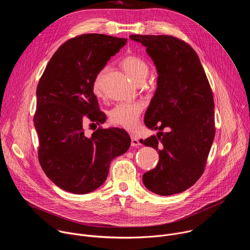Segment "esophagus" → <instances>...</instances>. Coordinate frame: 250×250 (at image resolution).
I'll list each match as a JSON object with an SVG mask.
<instances>
[{"label": "esophagus", "instance_id": "obj_1", "mask_svg": "<svg viewBox=\"0 0 250 250\" xmlns=\"http://www.w3.org/2000/svg\"><path fill=\"white\" fill-rule=\"evenodd\" d=\"M130 145H131V146H133V147H137V146H141L139 139H138L137 137H135V136H131V142H130Z\"/></svg>", "mask_w": 250, "mask_h": 250}]
</instances>
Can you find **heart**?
Returning a JSON list of instances; mask_svg holds the SVG:
<instances>
[{
	"label": "heart",
	"instance_id": "heart-1",
	"mask_svg": "<svg viewBox=\"0 0 250 250\" xmlns=\"http://www.w3.org/2000/svg\"><path fill=\"white\" fill-rule=\"evenodd\" d=\"M122 66L125 69L128 76L136 83L144 82L146 78L149 67L148 64L138 56L128 54L122 59ZM105 68L102 69L97 73L93 81V92L96 95H101L102 93V83ZM145 108L144 103L141 102H127L121 103L110 111V121L119 126L125 129H134L139 122V118L142 110Z\"/></svg>",
	"mask_w": 250,
	"mask_h": 250
}]
</instances>
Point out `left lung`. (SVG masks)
<instances>
[{"mask_svg": "<svg viewBox=\"0 0 250 250\" xmlns=\"http://www.w3.org/2000/svg\"><path fill=\"white\" fill-rule=\"evenodd\" d=\"M129 38L146 47L158 73L145 124L159 132L141 144L158 150L159 161L142 181L157 195L181 193L205 171L216 133L212 92L199 56L184 41L165 34Z\"/></svg>", "mask_w": 250, "mask_h": 250, "instance_id": "obj_1", "label": "left lung"}]
</instances>
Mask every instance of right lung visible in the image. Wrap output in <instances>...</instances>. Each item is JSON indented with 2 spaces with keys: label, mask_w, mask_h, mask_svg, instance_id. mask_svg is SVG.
I'll use <instances>...</instances> for the list:
<instances>
[{
  "label": "right lung",
  "mask_w": 250,
  "mask_h": 250,
  "mask_svg": "<svg viewBox=\"0 0 250 250\" xmlns=\"http://www.w3.org/2000/svg\"><path fill=\"white\" fill-rule=\"evenodd\" d=\"M126 41L99 33L70 39L53 54L39 82L33 117L39 160L62 190H96L105 181L112 160L129 148L130 137L123 128L100 126L91 135L84 133L86 119L97 125L105 121L93 81Z\"/></svg>",
  "instance_id": "right-lung-1"
}]
</instances>
